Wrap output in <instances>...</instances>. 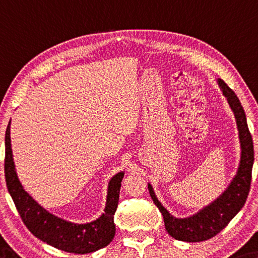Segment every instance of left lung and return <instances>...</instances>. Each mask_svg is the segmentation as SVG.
<instances>
[{
  "mask_svg": "<svg viewBox=\"0 0 258 258\" xmlns=\"http://www.w3.org/2000/svg\"><path fill=\"white\" fill-rule=\"evenodd\" d=\"M218 85L234 112L238 125L241 144L240 164L236 174L226 190L209 206L187 218L173 217L158 201L153 187L148 183L149 194L162 212L166 231L175 240L200 242L217 235L244 206L250 189L251 170L254 164V145L248 128L246 113L235 93L222 79H218Z\"/></svg>",
  "mask_w": 258,
  "mask_h": 258,
  "instance_id": "left-lung-1",
  "label": "left lung"
}]
</instances>
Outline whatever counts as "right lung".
<instances>
[{"label":"right lung","instance_id":"1","mask_svg":"<svg viewBox=\"0 0 258 258\" xmlns=\"http://www.w3.org/2000/svg\"><path fill=\"white\" fill-rule=\"evenodd\" d=\"M4 173L8 190L14 200L24 224L33 235L50 246L72 254H87L99 250L111 242L116 226L113 215L117 210L121 180L124 172L113 175L109 181L107 204L104 214L100 218L87 224H75L58 218L40 204L25 191L20 183L12 158L10 122L6 131V159Z\"/></svg>","mask_w":258,"mask_h":258}]
</instances>
